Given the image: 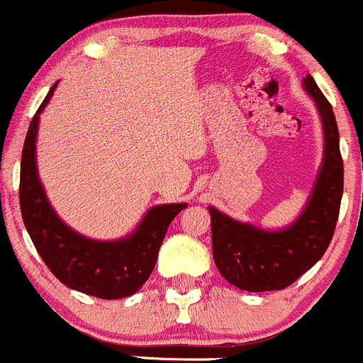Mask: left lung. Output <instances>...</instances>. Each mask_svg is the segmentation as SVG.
<instances>
[{"instance_id": "1", "label": "left lung", "mask_w": 363, "mask_h": 363, "mask_svg": "<svg viewBox=\"0 0 363 363\" xmlns=\"http://www.w3.org/2000/svg\"><path fill=\"white\" fill-rule=\"evenodd\" d=\"M303 86L321 114L325 159L298 220L282 231H264L208 208L215 264L225 281L243 291H279L291 286L321 259L335 231L344 186L339 128L332 106L311 75Z\"/></svg>"}]
</instances>
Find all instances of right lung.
Instances as JSON below:
<instances>
[{
    "label": "right lung",
    "instance_id": "obj_1",
    "mask_svg": "<svg viewBox=\"0 0 363 363\" xmlns=\"http://www.w3.org/2000/svg\"><path fill=\"white\" fill-rule=\"evenodd\" d=\"M56 84L58 82H55L38 107L24 141L19 183L24 225L42 261L65 286L96 298H125L138 293L150 279L167 228L186 204H160L152 208L134 235L118 242H95L65 225L45 197L35 160L38 118Z\"/></svg>",
    "mask_w": 363,
    "mask_h": 363
}]
</instances>
